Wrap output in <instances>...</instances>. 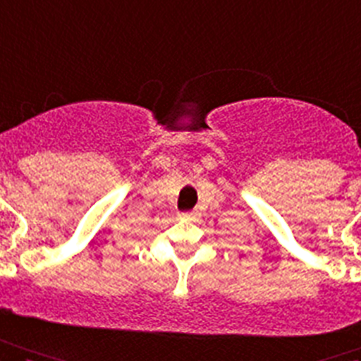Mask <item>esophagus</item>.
<instances>
[{
  "label": "esophagus",
  "instance_id": "34e87169",
  "mask_svg": "<svg viewBox=\"0 0 361 361\" xmlns=\"http://www.w3.org/2000/svg\"><path fill=\"white\" fill-rule=\"evenodd\" d=\"M181 219H185V221H196V213L195 211H183V213H180Z\"/></svg>",
  "mask_w": 361,
  "mask_h": 361
}]
</instances>
